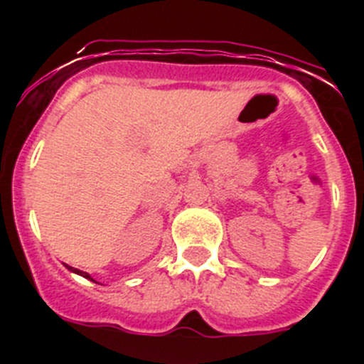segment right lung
Returning <instances> with one entry per match:
<instances>
[{
	"label": "right lung",
	"mask_w": 364,
	"mask_h": 364,
	"mask_svg": "<svg viewBox=\"0 0 364 364\" xmlns=\"http://www.w3.org/2000/svg\"><path fill=\"white\" fill-rule=\"evenodd\" d=\"M67 268H69L70 272L78 273V275H83V277H85V279H91V275H89V273H85V272H80V269H76V268H70V266H67Z\"/></svg>",
	"instance_id": "right-lung-1"
}]
</instances>
